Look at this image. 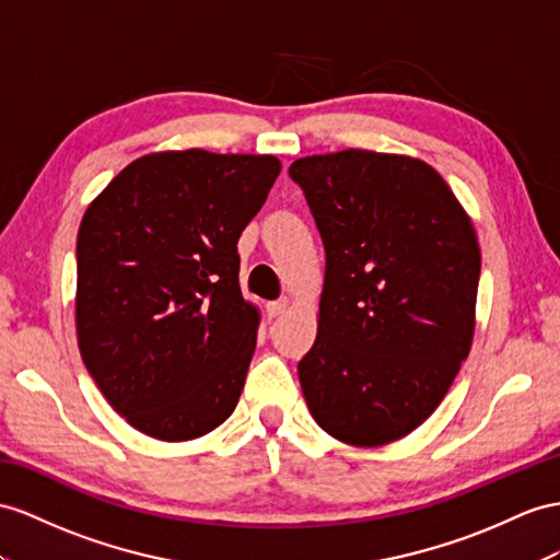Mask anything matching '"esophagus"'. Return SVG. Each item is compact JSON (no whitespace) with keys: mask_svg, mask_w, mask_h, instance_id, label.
Here are the masks:
<instances>
[{"mask_svg":"<svg viewBox=\"0 0 560 560\" xmlns=\"http://www.w3.org/2000/svg\"><path fill=\"white\" fill-rule=\"evenodd\" d=\"M289 307H291V300L289 298L275 300V303H269V314H271V317H279V314H283Z\"/></svg>","mask_w":560,"mask_h":560,"instance_id":"obj_1","label":"esophagus"}]
</instances>
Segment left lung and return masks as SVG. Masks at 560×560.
Returning a JSON list of instances; mask_svg holds the SVG:
<instances>
[{"mask_svg":"<svg viewBox=\"0 0 560 560\" xmlns=\"http://www.w3.org/2000/svg\"><path fill=\"white\" fill-rule=\"evenodd\" d=\"M289 175L326 253L317 340L298 364L305 402L340 442L390 444L438 409L470 352L476 229L419 158L346 149Z\"/></svg>","mask_w":560,"mask_h":560,"instance_id":"obj_1","label":"left lung"}]
</instances>
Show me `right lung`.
Instances as JSON below:
<instances>
[{
  "label": "right lung",
  "mask_w": 560,
  "mask_h": 560,
  "mask_svg": "<svg viewBox=\"0 0 560 560\" xmlns=\"http://www.w3.org/2000/svg\"><path fill=\"white\" fill-rule=\"evenodd\" d=\"M279 172L275 155L149 153L84 210L78 346L139 433L196 440L236 409L260 326L241 295L236 243Z\"/></svg>",
  "instance_id": "obj_1"
}]
</instances>
